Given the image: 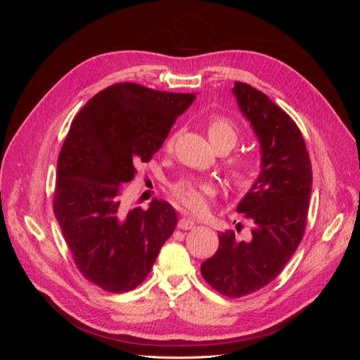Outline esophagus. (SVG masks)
Returning a JSON list of instances; mask_svg holds the SVG:
<instances>
[{"instance_id": "obj_1", "label": "esophagus", "mask_w": 360, "mask_h": 360, "mask_svg": "<svg viewBox=\"0 0 360 360\" xmlns=\"http://www.w3.org/2000/svg\"><path fill=\"white\" fill-rule=\"evenodd\" d=\"M177 228L179 230H192V228H195V222L188 219V217H181L177 224Z\"/></svg>"}]
</instances>
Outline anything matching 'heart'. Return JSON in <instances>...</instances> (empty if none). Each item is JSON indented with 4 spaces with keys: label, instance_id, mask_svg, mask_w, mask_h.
<instances>
[{
    "label": "heart",
    "instance_id": "heart-1",
    "mask_svg": "<svg viewBox=\"0 0 360 360\" xmlns=\"http://www.w3.org/2000/svg\"><path fill=\"white\" fill-rule=\"evenodd\" d=\"M207 135L212 146L217 151L231 150L238 141V129L230 117L226 115H213L207 122ZM176 143V135H169L163 150L171 153ZM224 169L228 176V180L237 189L249 188L258 176V160L249 153H236L226 158L224 162ZM217 192V184L213 180L201 179H181L174 183L171 193L174 200L181 204L184 209L201 214L209 207V200L213 198Z\"/></svg>",
    "mask_w": 360,
    "mask_h": 360
}]
</instances>
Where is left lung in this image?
<instances>
[{"instance_id": "left-lung-1", "label": "left lung", "mask_w": 360, "mask_h": 360, "mask_svg": "<svg viewBox=\"0 0 360 360\" xmlns=\"http://www.w3.org/2000/svg\"><path fill=\"white\" fill-rule=\"evenodd\" d=\"M233 93L258 136L261 172L237 205L249 221L248 240L231 230L221 233L201 275L213 290L236 299L269 285L296 252L307 228L312 169L300 129L284 110L245 82H234Z\"/></svg>"}]
</instances>
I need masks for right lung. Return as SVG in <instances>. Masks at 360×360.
<instances>
[{
    "mask_svg": "<svg viewBox=\"0 0 360 360\" xmlns=\"http://www.w3.org/2000/svg\"><path fill=\"white\" fill-rule=\"evenodd\" d=\"M193 101L123 82L93 96L73 118L58 156L53 213L76 267L105 291L136 288L176 230L168 201L129 209L123 193Z\"/></svg>",
    "mask_w": 360,
    "mask_h": 360,
    "instance_id": "add662e5",
    "label": "right lung"
}]
</instances>
